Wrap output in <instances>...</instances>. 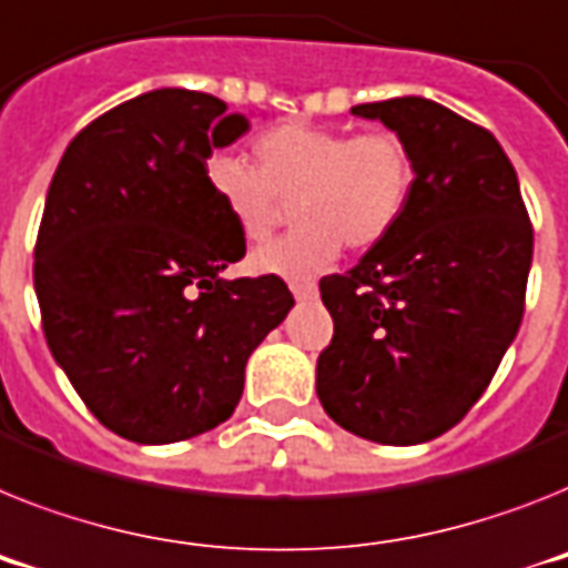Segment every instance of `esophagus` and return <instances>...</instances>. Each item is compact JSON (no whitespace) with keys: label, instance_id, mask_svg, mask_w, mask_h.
Segmentation results:
<instances>
[{"label":"esophagus","instance_id":"esophagus-1","mask_svg":"<svg viewBox=\"0 0 568 568\" xmlns=\"http://www.w3.org/2000/svg\"><path fill=\"white\" fill-rule=\"evenodd\" d=\"M288 288H292V294L297 300H312L317 294V285L314 283H292Z\"/></svg>","mask_w":568,"mask_h":568}]
</instances>
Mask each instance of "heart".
I'll return each mask as SVG.
<instances>
[{
	"instance_id": "obj_1",
	"label": "heart",
	"mask_w": 568,
	"mask_h": 568,
	"mask_svg": "<svg viewBox=\"0 0 568 568\" xmlns=\"http://www.w3.org/2000/svg\"><path fill=\"white\" fill-rule=\"evenodd\" d=\"M254 166L219 155L207 181L245 242H265L292 204L297 231L247 256L254 274L317 276L343 245L369 251L387 240L407 211L416 166L402 135L369 130L346 135L285 123L254 141Z\"/></svg>"
}]
</instances>
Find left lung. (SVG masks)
Returning <instances> with one entry per match:
<instances>
[{
  "mask_svg": "<svg viewBox=\"0 0 568 568\" xmlns=\"http://www.w3.org/2000/svg\"><path fill=\"white\" fill-rule=\"evenodd\" d=\"M352 114L404 138L416 181L387 240L321 280L335 335L317 398L355 436L422 445L465 418L517 337L535 231L488 130L416 94Z\"/></svg>",
  "mask_w": 568,
  "mask_h": 568,
  "instance_id": "left-lung-1",
  "label": "left lung"
}]
</instances>
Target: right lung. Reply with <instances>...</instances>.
I'll list each match as a JSON object with an SVG mask.
<instances>
[{"instance_id":"add662e5","label":"right lung","mask_w":568,"mask_h":568,"mask_svg":"<svg viewBox=\"0 0 568 568\" xmlns=\"http://www.w3.org/2000/svg\"><path fill=\"white\" fill-rule=\"evenodd\" d=\"M247 126L213 94L155 89L78 132L51 179L33 251L42 332L94 418L138 445L227 422L247 357L294 306L280 276H222L245 240L207 159Z\"/></svg>"}]
</instances>
